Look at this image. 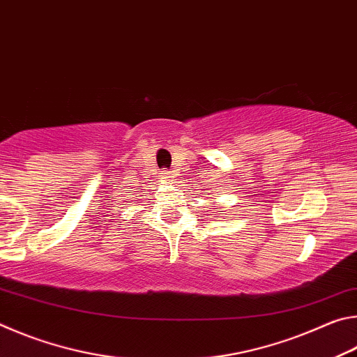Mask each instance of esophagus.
Listing matches in <instances>:
<instances>
[{"label": "esophagus", "instance_id": "obj_1", "mask_svg": "<svg viewBox=\"0 0 357 357\" xmlns=\"http://www.w3.org/2000/svg\"><path fill=\"white\" fill-rule=\"evenodd\" d=\"M173 176H172V173L168 172V170H162L160 172V179L162 181H170Z\"/></svg>", "mask_w": 357, "mask_h": 357}]
</instances>
